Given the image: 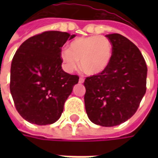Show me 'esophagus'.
Segmentation results:
<instances>
[{
	"label": "esophagus",
	"mask_w": 158,
	"mask_h": 158,
	"mask_svg": "<svg viewBox=\"0 0 158 158\" xmlns=\"http://www.w3.org/2000/svg\"><path fill=\"white\" fill-rule=\"evenodd\" d=\"M79 84H83V83H84V79H83V78H79Z\"/></svg>",
	"instance_id": "1"
}]
</instances>
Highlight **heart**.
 Listing matches in <instances>:
<instances>
[{
    "mask_svg": "<svg viewBox=\"0 0 158 158\" xmlns=\"http://www.w3.org/2000/svg\"><path fill=\"white\" fill-rule=\"evenodd\" d=\"M112 44L104 36L81 37L73 40L62 52L64 69L72 72L79 65L86 74L96 75L107 68L112 58Z\"/></svg>",
    "mask_w": 158,
    "mask_h": 158,
    "instance_id": "1",
    "label": "heart"
}]
</instances>
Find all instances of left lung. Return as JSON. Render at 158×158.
<instances>
[{"label":"left lung","mask_w":158,"mask_h":158,"mask_svg":"<svg viewBox=\"0 0 158 158\" xmlns=\"http://www.w3.org/2000/svg\"><path fill=\"white\" fill-rule=\"evenodd\" d=\"M106 37L112 58L103 72L87 77L85 105L89 120L103 127L127 121L135 113L146 90L147 67L138 47L119 34Z\"/></svg>","instance_id":"1"}]
</instances>
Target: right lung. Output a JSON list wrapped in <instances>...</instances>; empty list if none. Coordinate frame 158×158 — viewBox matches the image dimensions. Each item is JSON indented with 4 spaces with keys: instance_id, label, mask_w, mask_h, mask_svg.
<instances>
[{
    "instance_id": "add662e5",
    "label": "right lung",
    "mask_w": 158,
    "mask_h": 158,
    "mask_svg": "<svg viewBox=\"0 0 158 158\" xmlns=\"http://www.w3.org/2000/svg\"><path fill=\"white\" fill-rule=\"evenodd\" d=\"M74 37L67 32L46 31L26 40L16 52L10 91L16 109L26 121L46 125L60 118L66 100L79 82V76L62 69V45Z\"/></svg>"
}]
</instances>
